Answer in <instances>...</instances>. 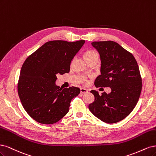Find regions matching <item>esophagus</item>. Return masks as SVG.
<instances>
[{"instance_id":"esophagus-1","label":"esophagus","mask_w":156,"mask_h":156,"mask_svg":"<svg viewBox=\"0 0 156 156\" xmlns=\"http://www.w3.org/2000/svg\"><path fill=\"white\" fill-rule=\"evenodd\" d=\"M80 92L82 93H87L88 92V90L86 89H84V88H80Z\"/></svg>"}]
</instances>
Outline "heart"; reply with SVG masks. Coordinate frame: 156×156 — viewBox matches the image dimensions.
Listing matches in <instances>:
<instances>
[{
  "mask_svg": "<svg viewBox=\"0 0 156 156\" xmlns=\"http://www.w3.org/2000/svg\"><path fill=\"white\" fill-rule=\"evenodd\" d=\"M94 55H98V54L94 51H91V50H89V51H87L84 53V58H87V57H91L93 56H94Z\"/></svg>",
  "mask_w": 156,
  "mask_h": 156,
  "instance_id": "obj_1",
  "label": "heart"
}]
</instances>
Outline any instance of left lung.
Returning a JSON list of instances; mask_svg holds the SVG:
<instances>
[{"instance_id":"left-lung-1","label":"left lung","mask_w":156,"mask_h":156,"mask_svg":"<svg viewBox=\"0 0 156 156\" xmlns=\"http://www.w3.org/2000/svg\"><path fill=\"white\" fill-rule=\"evenodd\" d=\"M101 60V74L94 80L97 87H109L112 92L99 95L92 90L94 102L89 109L102 121L112 124L123 120L136 105L142 89V79L134 56L117 43L94 41Z\"/></svg>"}]
</instances>
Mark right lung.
Segmentation results:
<instances>
[{"instance_id":"right-lung-1","label":"right lung","mask_w":156,"mask_h":156,"mask_svg":"<svg viewBox=\"0 0 156 156\" xmlns=\"http://www.w3.org/2000/svg\"><path fill=\"white\" fill-rule=\"evenodd\" d=\"M84 43V40L48 41L24 61L17 91L25 111L36 121L54 124L69 112L72 99L80 89H61L56 85V75L69 73L71 61Z\"/></svg>"}]
</instances>
